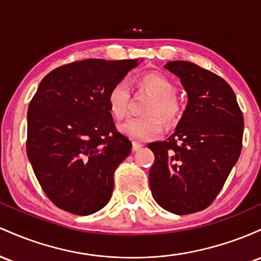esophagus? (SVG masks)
I'll list each match as a JSON object with an SVG mask.
<instances>
[{"instance_id": "esophagus-1", "label": "esophagus", "mask_w": 261, "mask_h": 261, "mask_svg": "<svg viewBox=\"0 0 261 261\" xmlns=\"http://www.w3.org/2000/svg\"><path fill=\"white\" fill-rule=\"evenodd\" d=\"M143 144L139 142H133V151H138L139 149H142Z\"/></svg>"}]
</instances>
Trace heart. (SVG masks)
Wrapping results in <instances>:
<instances>
[{
    "label": "heart",
    "mask_w": 261,
    "mask_h": 261,
    "mask_svg": "<svg viewBox=\"0 0 261 261\" xmlns=\"http://www.w3.org/2000/svg\"><path fill=\"white\" fill-rule=\"evenodd\" d=\"M139 89L145 90L153 99L145 108L149 116L132 118L121 125V132L137 140H148L159 136L164 129V123L174 124L181 113L180 102L175 96V85L165 75L149 72L137 79ZM129 90L124 81H118L110 89L107 95V106L116 119H124L128 115ZM162 119L160 120L159 117Z\"/></svg>",
    "instance_id": "b5f03b06"
}]
</instances>
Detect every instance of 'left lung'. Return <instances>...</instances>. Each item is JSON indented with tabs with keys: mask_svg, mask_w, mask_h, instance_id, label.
Returning <instances> with one entry per match:
<instances>
[{
	"mask_svg": "<svg viewBox=\"0 0 261 261\" xmlns=\"http://www.w3.org/2000/svg\"><path fill=\"white\" fill-rule=\"evenodd\" d=\"M165 69L180 79L187 106L168 139L148 144L155 155L149 184L160 207L190 215L215 201L238 162L244 118L232 87L218 75L182 60Z\"/></svg>",
	"mask_w": 261,
	"mask_h": 261,
	"instance_id": "obj_1",
	"label": "left lung"
}]
</instances>
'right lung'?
I'll list each match as a JSON object with an SVG mask.
<instances>
[{
  "label": "right lung",
  "instance_id": "right-lung-1",
  "mask_svg": "<svg viewBox=\"0 0 261 261\" xmlns=\"http://www.w3.org/2000/svg\"><path fill=\"white\" fill-rule=\"evenodd\" d=\"M137 65L132 59H86L57 67L40 81L28 107L27 155L59 208L87 216L110 201L113 175L132 143L116 129L107 95Z\"/></svg>",
  "mask_w": 261,
  "mask_h": 261
}]
</instances>
